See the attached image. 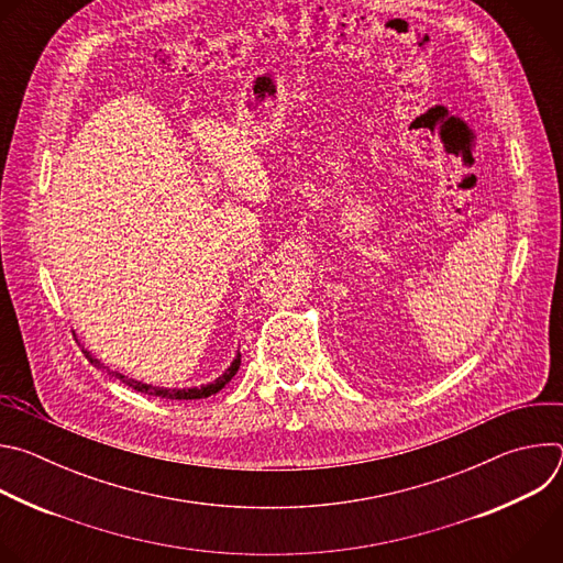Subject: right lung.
<instances>
[{
  "label": "right lung",
  "mask_w": 563,
  "mask_h": 563,
  "mask_svg": "<svg viewBox=\"0 0 563 563\" xmlns=\"http://www.w3.org/2000/svg\"><path fill=\"white\" fill-rule=\"evenodd\" d=\"M85 354H87V358L91 361V365H96V367H100V369H107L96 356H91L87 350H85ZM238 367H240V354H235V358L231 361V365L216 378V380H211V383H207V385H200V387H183V389H172V387H155V385H148V383H142V380H135V378H129V376H124V374H120V372H109L111 376H115V378H120L124 385H129V387H133L135 391H142V394H148V396H157V398H172V400H191V398H207V396H211V394H216V391H220L233 376H235V372H238Z\"/></svg>",
  "instance_id": "obj_1"
}]
</instances>
